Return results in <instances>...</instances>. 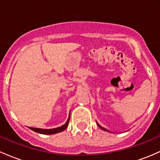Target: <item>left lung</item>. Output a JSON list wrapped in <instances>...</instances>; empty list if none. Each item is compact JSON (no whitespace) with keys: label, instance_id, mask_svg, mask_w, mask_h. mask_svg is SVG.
Here are the masks:
<instances>
[{"label":"left lung","instance_id":"8db88e82","mask_svg":"<svg viewBox=\"0 0 160 160\" xmlns=\"http://www.w3.org/2000/svg\"><path fill=\"white\" fill-rule=\"evenodd\" d=\"M98 126H99V128H101V129H103V130H104V131H107V129H106V128H103V127H101V126H100V125L99 124H98Z\"/></svg>","mask_w":160,"mask_h":160}]
</instances>
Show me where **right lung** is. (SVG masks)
Returning a JSON list of instances; mask_svg holds the SVG:
<instances>
[{"label":"right lung","mask_w":160,"mask_h":160,"mask_svg":"<svg viewBox=\"0 0 160 160\" xmlns=\"http://www.w3.org/2000/svg\"><path fill=\"white\" fill-rule=\"evenodd\" d=\"M69 118H70V115H69V119H68L66 123L64 124V125H62V126L58 127V128H52V129H42V128H29L32 129V130L34 131V132H38V133H40V134H56V133H58V132H62V131H64L66 128H67L68 125H69Z\"/></svg>","instance_id":"add662e5"}]
</instances>
